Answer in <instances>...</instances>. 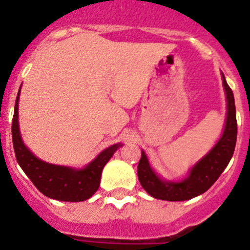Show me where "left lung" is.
Masks as SVG:
<instances>
[{"mask_svg": "<svg viewBox=\"0 0 250 250\" xmlns=\"http://www.w3.org/2000/svg\"><path fill=\"white\" fill-rule=\"evenodd\" d=\"M227 101H228V114L223 136L218 144L205 158L191 169L190 175L180 183L163 182L150 167L149 161L144 151H141V158L138 165V178L141 187L146 193L161 200L169 202H182L191 199L205 191L216 182L223 170L229 164L237 143V116H235V103L234 95L229 85L223 76Z\"/></svg>", "mask_w": 250, "mask_h": 250, "instance_id": "1", "label": "left lung"}]
</instances>
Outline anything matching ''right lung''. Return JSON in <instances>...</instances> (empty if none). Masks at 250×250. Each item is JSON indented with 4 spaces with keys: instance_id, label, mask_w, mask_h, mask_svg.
<instances>
[{
    "instance_id": "right-lung-1",
    "label": "right lung",
    "mask_w": 250,
    "mask_h": 250,
    "mask_svg": "<svg viewBox=\"0 0 250 250\" xmlns=\"http://www.w3.org/2000/svg\"><path fill=\"white\" fill-rule=\"evenodd\" d=\"M19 94L12 119V141L17 163L35 187L43 195L62 202H83L89 199L100 187L101 171L120 145L104 150L85 169L75 170L39 160L23 145L19 130Z\"/></svg>"
}]
</instances>
